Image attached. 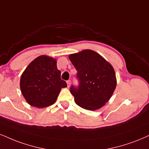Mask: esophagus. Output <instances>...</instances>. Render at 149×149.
<instances>
[{"label": "esophagus", "mask_w": 149, "mask_h": 149, "mask_svg": "<svg viewBox=\"0 0 149 149\" xmlns=\"http://www.w3.org/2000/svg\"><path fill=\"white\" fill-rule=\"evenodd\" d=\"M67 84H68V87H70V80L67 81Z\"/></svg>", "instance_id": "1"}]
</instances>
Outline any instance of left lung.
Returning a JSON list of instances; mask_svg holds the SVG:
<instances>
[{
	"label": "left lung",
	"instance_id": "obj_1",
	"mask_svg": "<svg viewBox=\"0 0 149 149\" xmlns=\"http://www.w3.org/2000/svg\"><path fill=\"white\" fill-rule=\"evenodd\" d=\"M69 59L77 71L79 81V88H70L75 103L89 111L103 107L116 88L117 79L113 66L92 49L70 54Z\"/></svg>",
	"mask_w": 149,
	"mask_h": 149
}]
</instances>
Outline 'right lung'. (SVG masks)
<instances>
[{
	"label": "right lung",
	"instance_id": "add662e5",
	"mask_svg": "<svg viewBox=\"0 0 149 149\" xmlns=\"http://www.w3.org/2000/svg\"><path fill=\"white\" fill-rule=\"evenodd\" d=\"M67 87L61 79L56 60L41 55L27 65L21 74L20 88L22 95L30 106L38 108L54 104L61 90Z\"/></svg>",
	"mask_w": 149,
	"mask_h": 149
}]
</instances>
